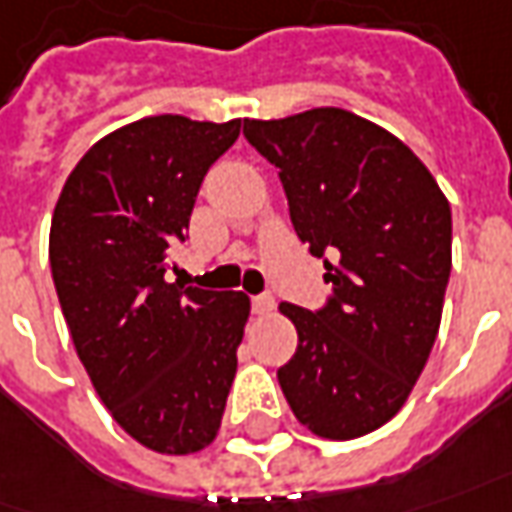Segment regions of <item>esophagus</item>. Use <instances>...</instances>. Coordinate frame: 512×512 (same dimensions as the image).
I'll use <instances>...</instances> for the list:
<instances>
[{"label":"esophagus","mask_w":512,"mask_h":512,"mask_svg":"<svg viewBox=\"0 0 512 512\" xmlns=\"http://www.w3.org/2000/svg\"><path fill=\"white\" fill-rule=\"evenodd\" d=\"M271 308H274V297L271 294H257V297H252V311L257 316H266Z\"/></svg>","instance_id":"esophagus-1"}]
</instances>
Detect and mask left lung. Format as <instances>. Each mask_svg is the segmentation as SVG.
<instances>
[{"label": "left lung", "mask_w": 512, "mask_h": 512, "mask_svg": "<svg viewBox=\"0 0 512 512\" xmlns=\"http://www.w3.org/2000/svg\"><path fill=\"white\" fill-rule=\"evenodd\" d=\"M280 170L291 224L325 263L322 311L280 302L297 328L277 381L294 417L325 440H356L398 415L429 361L451 274V207L429 168L353 111L243 120Z\"/></svg>", "instance_id": "left-lung-1"}]
</instances>
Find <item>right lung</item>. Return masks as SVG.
<instances>
[{
	"instance_id": "add662e5",
	"label": "right lung",
	"mask_w": 512,
	"mask_h": 512,
	"mask_svg": "<svg viewBox=\"0 0 512 512\" xmlns=\"http://www.w3.org/2000/svg\"><path fill=\"white\" fill-rule=\"evenodd\" d=\"M241 120L142 117L81 156L58 196L50 269L75 353L111 417L159 454L215 440L249 319L243 291L165 280L198 187Z\"/></svg>"
}]
</instances>
